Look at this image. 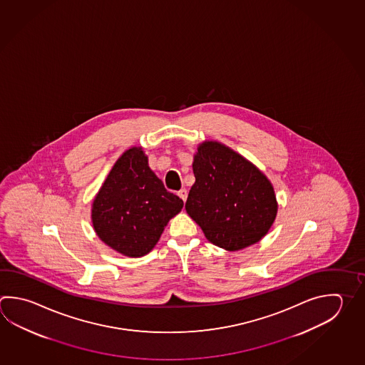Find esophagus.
<instances>
[{
  "label": "esophagus",
  "mask_w": 365,
  "mask_h": 365,
  "mask_svg": "<svg viewBox=\"0 0 365 365\" xmlns=\"http://www.w3.org/2000/svg\"><path fill=\"white\" fill-rule=\"evenodd\" d=\"M178 196L180 199L183 200L185 202H186L187 196H188V192H187V190H180L178 192Z\"/></svg>",
  "instance_id": "1"
}]
</instances>
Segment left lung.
Returning <instances> with one entry per match:
<instances>
[{"mask_svg": "<svg viewBox=\"0 0 365 365\" xmlns=\"http://www.w3.org/2000/svg\"><path fill=\"white\" fill-rule=\"evenodd\" d=\"M192 170L186 210L207 240L236 252L267 235L279 205L272 183L253 163L220 142L205 140L193 155Z\"/></svg>", "mask_w": 365, "mask_h": 365, "instance_id": "left-lung-1", "label": "left lung"}]
</instances>
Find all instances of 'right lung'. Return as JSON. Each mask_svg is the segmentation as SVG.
<instances>
[{
	"mask_svg": "<svg viewBox=\"0 0 365 365\" xmlns=\"http://www.w3.org/2000/svg\"><path fill=\"white\" fill-rule=\"evenodd\" d=\"M183 201L168 192L148 165L142 147H130L117 158L91 205L96 236L117 253L139 258L160 240Z\"/></svg>",
	"mask_w": 365,
	"mask_h": 365,
	"instance_id": "right-lung-1",
	"label": "right lung"
}]
</instances>
